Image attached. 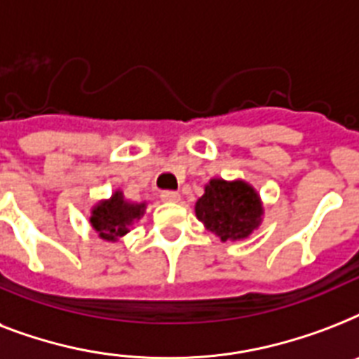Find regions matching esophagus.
I'll list each match as a JSON object with an SVG mask.
<instances>
[{
    "mask_svg": "<svg viewBox=\"0 0 359 359\" xmlns=\"http://www.w3.org/2000/svg\"><path fill=\"white\" fill-rule=\"evenodd\" d=\"M162 201H165V203H177L180 199V196L179 194H177V191H171V190H165V191H162Z\"/></svg>",
    "mask_w": 359,
    "mask_h": 359,
    "instance_id": "esophagus-1",
    "label": "esophagus"
}]
</instances>
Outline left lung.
<instances>
[{
  "label": "left lung",
  "mask_w": 359,
  "mask_h": 359,
  "mask_svg": "<svg viewBox=\"0 0 359 359\" xmlns=\"http://www.w3.org/2000/svg\"><path fill=\"white\" fill-rule=\"evenodd\" d=\"M262 203L244 180L210 179L196 203V216L208 231L225 240H242L261 225Z\"/></svg>",
  "instance_id": "obj_1"
}]
</instances>
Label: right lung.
<instances>
[{
  "mask_svg": "<svg viewBox=\"0 0 359 359\" xmlns=\"http://www.w3.org/2000/svg\"><path fill=\"white\" fill-rule=\"evenodd\" d=\"M147 203H130L123 191H115L109 199L97 203L91 210V225L98 236L115 242L130 231L132 224L143 216Z\"/></svg>",
  "mask_w": 359,
  "mask_h": 359,
  "instance_id": "add662e5",
  "label": "right lung"
}]
</instances>
